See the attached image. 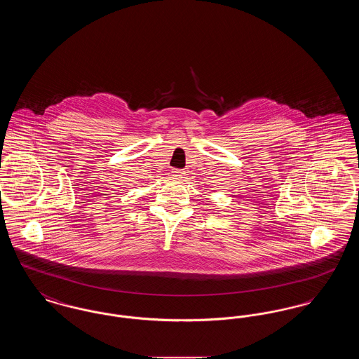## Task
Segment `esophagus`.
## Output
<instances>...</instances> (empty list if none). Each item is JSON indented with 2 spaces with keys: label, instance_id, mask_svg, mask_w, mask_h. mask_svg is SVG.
Wrapping results in <instances>:
<instances>
[{
  "label": "esophagus",
  "instance_id": "obj_1",
  "mask_svg": "<svg viewBox=\"0 0 359 359\" xmlns=\"http://www.w3.org/2000/svg\"><path fill=\"white\" fill-rule=\"evenodd\" d=\"M171 176L173 179H176V180H182L184 177V172L182 171V170H172Z\"/></svg>",
  "mask_w": 359,
  "mask_h": 359
}]
</instances>
